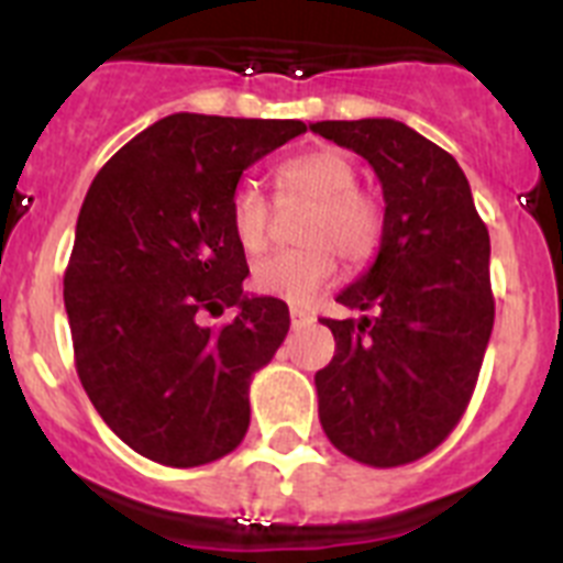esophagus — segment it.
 <instances>
[{
	"mask_svg": "<svg viewBox=\"0 0 563 563\" xmlns=\"http://www.w3.org/2000/svg\"><path fill=\"white\" fill-rule=\"evenodd\" d=\"M290 318H292V327H298L301 321H307V318H310V312L301 310V307H290Z\"/></svg>",
	"mask_w": 563,
	"mask_h": 563,
	"instance_id": "1",
	"label": "esophagus"
}]
</instances>
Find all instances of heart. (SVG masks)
<instances>
[{
  "mask_svg": "<svg viewBox=\"0 0 563 563\" xmlns=\"http://www.w3.org/2000/svg\"><path fill=\"white\" fill-rule=\"evenodd\" d=\"M282 200H312L292 251L262 258L251 273L258 296L301 305L335 276V253L350 265H366L380 251L386 213L375 194L357 188V166L341 148H312L276 168ZM228 228L245 253H262L271 242L273 208L253 183H239L228 202Z\"/></svg>",
  "mask_w": 563,
  "mask_h": 563,
  "instance_id": "b5f03b06",
  "label": "heart"
}]
</instances>
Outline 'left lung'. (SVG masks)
Wrapping results in <instances>:
<instances>
[{
  "mask_svg": "<svg viewBox=\"0 0 563 563\" xmlns=\"http://www.w3.org/2000/svg\"><path fill=\"white\" fill-rule=\"evenodd\" d=\"M310 129L369 161L386 200L375 262L338 292L361 321L321 318L335 335L316 372L318 417L341 454L397 467L434 451L465 415L490 330V236L445 148L391 118Z\"/></svg>",
  "mask_w": 563,
  "mask_h": 563,
  "instance_id": "left-lung-1",
  "label": "left lung"
}]
</instances>
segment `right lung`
Returning a JSON list of instances; mask_svg holds the SVG:
<instances>
[{"label":"right lung","mask_w":563,"mask_h":563,"mask_svg":"<svg viewBox=\"0 0 563 563\" xmlns=\"http://www.w3.org/2000/svg\"><path fill=\"white\" fill-rule=\"evenodd\" d=\"M307 132L301 121L177 112L143 129L84 197L64 273L84 391L146 460L197 467L251 426L253 372L285 341L290 312L247 298L228 202L247 166ZM239 306L222 328L201 316Z\"/></svg>","instance_id":"1"}]
</instances>
